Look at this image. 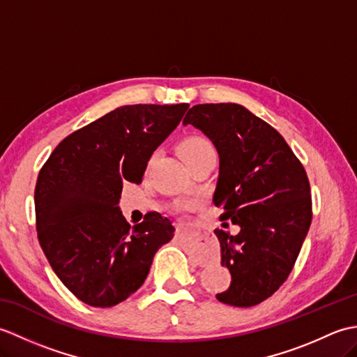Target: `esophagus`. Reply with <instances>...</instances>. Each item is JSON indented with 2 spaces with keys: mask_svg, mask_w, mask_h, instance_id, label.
<instances>
[{
  "mask_svg": "<svg viewBox=\"0 0 357 357\" xmlns=\"http://www.w3.org/2000/svg\"><path fill=\"white\" fill-rule=\"evenodd\" d=\"M176 227H178V229H183V227H184V224H183V222H179V224L176 225Z\"/></svg>",
  "mask_w": 357,
  "mask_h": 357,
  "instance_id": "esophagus-1",
  "label": "esophagus"
}]
</instances>
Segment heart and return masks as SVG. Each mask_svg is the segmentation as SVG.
Here are the masks:
<instances>
[{
	"label": "heart",
	"mask_w": 357,
	"mask_h": 357,
	"mask_svg": "<svg viewBox=\"0 0 357 357\" xmlns=\"http://www.w3.org/2000/svg\"><path fill=\"white\" fill-rule=\"evenodd\" d=\"M213 150L211 144L201 138V136H192V138H187L183 144H181V155H183L184 161L188 158H193L196 155H201L204 151Z\"/></svg>",
	"instance_id": "1"
}]
</instances>
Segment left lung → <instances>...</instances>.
Returning <instances> with one entry per match:
<instances>
[{"instance_id": "obj_1", "label": "left lung", "mask_w": 357, "mask_h": 357, "mask_svg": "<svg viewBox=\"0 0 357 357\" xmlns=\"http://www.w3.org/2000/svg\"><path fill=\"white\" fill-rule=\"evenodd\" d=\"M183 124L216 147L213 202L224 208L221 219L239 227L236 236L215 230L221 264L231 275L216 299L233 307L261 304L290 275L312 224L307 173L280 133L244 105H193Z\"/></svg>"}]
</instances>
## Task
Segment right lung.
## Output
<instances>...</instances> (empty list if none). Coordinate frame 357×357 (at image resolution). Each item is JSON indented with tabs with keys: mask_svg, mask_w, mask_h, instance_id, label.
Masks as SVG:
<instances>
[{
	"mask_svg": "<svg viewBox=\"0 0 357 357\" xmlns=\"http://www.w3.org/2000/svg\"><path fill=\"white\" fill-rule=\"evenodd\" d=\"M188 104L123 105L67 136L35 187L36 231L59 280L92 307H113L146 280L153 256L173 238L156 211L130 227L121 213L123 184H141L153 151Z\"/></svg>",
	"mask_w": 357,
	"mask_h": 357,
	"instance_id": "right-lung-1",
	"label": "right lung"
}]
</instances>
